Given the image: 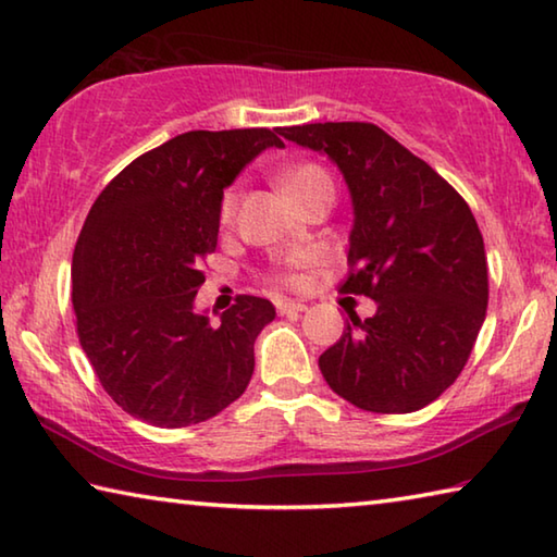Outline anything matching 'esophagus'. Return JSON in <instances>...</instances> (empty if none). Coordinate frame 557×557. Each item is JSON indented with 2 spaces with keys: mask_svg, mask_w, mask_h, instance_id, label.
<instances>
[{
  "mask_svg": "<svg viewBox=\"0 0 557 557\" xmlns=\"http://www.w3.org/2000/svg\"><path fill=\"white\" fill-rule=\"evenodd\" d=\"M307 305H301V301H292V299H285V301H277V312L280 314H297V312H305Z\"/></svg>",
  "mask_w": 557,
  "mask_h": 557,
  "instance_id": "obj_1",
  "label": "esophagus"
}]
</instances>
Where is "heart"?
<instances>
[{"label": "heart", "mask_w": 557, "mask_h": 557, "mask_svg": "<svg viewBox=\"0 0 557 557\" xmlns=\"http://www.w3.org/2000/svg\"><path fill=\"white\" fill-rule=\"evenodd\" d=\"M280 182H282V188H285L287 196L295 203H299L301 199H307L309 194L317 191V188H322V186L334 188L332 186V176L326 174V169L314 164V162H305V164H297V166L287 169V172L282 174ZM235 206H238V188L231 186V188H225V194L221 196V209H219L221 223H231L233 221ZM312 262H314L312 252H301V256H297L295 265L297 268H307V265H312ZM280 280L285 282V285H295L299 277L295 275V272H282Z\"/></svg>", "instance_id": "b5f03b06"}]
</instances>
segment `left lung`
I'll list each match as a JSON object with an SVG mask.
<instances>
[{
    "label": "left lung",
    "mask_w": 557,
    "mask_h": 557,
    "mask_svg": "<svg viewBox=\"0 0 557 557\" xmlns=\"http://www.w3.org/2000/svg\"><path fill=\"white\" fill-rule=\"evenodd\" d=\"M280 135L324 152L354 201L342 292L375 299L319 356L336 395L383 414L437 400L467 366L488 305L482 231L435 169L371 122H314Z\"/></svg>",
    "instance_id": "8db88e82"
}]
</instances>
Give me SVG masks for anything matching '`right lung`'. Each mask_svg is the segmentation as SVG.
<instances>
[{"label":"right lung","instance_id":"add662e5","mask_svg":"<svg viewBox=\"0 0 557 557\" xmlns=\"http://www.w3.org/2000/svg\"><path fill=\"white\" fill-rule=\"evenodd\" d=\"M268 147H285L268 127L184 132L92 203L73 250L75 326L100 385L132 418L188 428L248 388L252 344L275 307L238 295L211 324L194 297L219 243L223 188Z\"/></svg>","mask_w":557,"mask_h":557}]
</instances>
